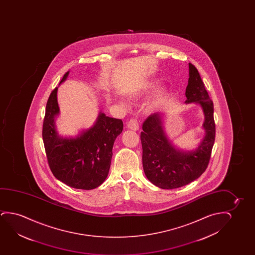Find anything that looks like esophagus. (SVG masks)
I'll list each match as a JSON object with an SVG mask.
<instances>
[{
    "mask_svg": "<svg viewBox=\"0 0 255 255\" xmlns=\"http://www.w3.org/2000/svg\"><path fill=\"white\" fill-rule=\"evenodd\" d=\"M127 127H128L129 129L137 130V129H139V125H138V122H137V120H136V119H131L129 120V122H128Z\"/></svg>",
    "mask_w": 255,
    "mask_h": 255,
    "instance_id": "1",
    "label": "esophagus"
}]
</instances>
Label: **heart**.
I'll use <instances>...</instances> for the list:
<instances>
[{
    "mask_svg": "<svg viewBox=\"0 0 255 255\" xmlns=\"http://www.w3.org/2000/svg\"><path fill=\"white\" fill-rule=\"evenodd\" d=\"M158 84V81L156 79H150L143 82L140 86L131 91L129 94V98L131 99L141 98L143 96H146L157 88ZM168 98V90L165 87H161L157 90L156 94L154 96L151 101L148 105V110L150 112L157 110L160 108L162 105H164V102L166 101ZM123 105V104H121Z\"/></svg>",
    "mask_w": 255,
    "mask_h": 255,
    "instance_id": "heart-1",
    "label": "heart"
}]
</instances>
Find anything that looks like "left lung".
Segmentation results:
<instances>
[{"label": "left lung", "mask_w": 255, "mask_h": 255, "mask_svg": "<svg viewBox=\"0 0 255 255\" xmlns=\"http://www.w3.org/2000/svg\"><path fill=\"white\" fill-rule=\"evenodd\" d=\"M186 105L195 103L204 114L205 136L193 150H182L170 139L164 129L165 113L157 112L144 121L141 132L143 167L146 178L162 189H175L188 185L199 178L209 164L215 140L213 104L199 71L189 63Z\"/></svg>", "instance_id": "obj_1"}]
</instances>
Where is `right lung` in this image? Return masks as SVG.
I'll return each mask as SVG.
<instances>
[{
  "label": "right lung",
  "mask_w": 255,
  "mask_h": 255,
  "mask_svg": "<svg viewBox=\"0 0 255 255\" xmlns=\"http://www.w3.org/2000/svg\"><path fill=\"white\" fill-rule=\"evenodd\" d=\"M64 74L59 84L67 80ZM56 88L46 105L42 126V139L49 168L53 175L65 185L76 189L92 190L101 185L111 167L112 148L124 128L121 119H113L100 112L90 128L77 135L62 136L56 127L60 114Z\"/></svg>",
  "instance_id": "obj_1"
}]
</instances>
